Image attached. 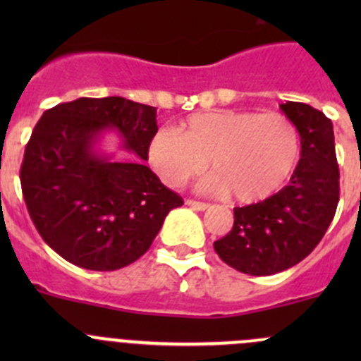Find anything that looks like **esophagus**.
Instances as JSON below:
<instances>
[{
    "label": "esophagus",
    "instance_id": "esophagus-1",
    "mask_svg": "<svg viewBox=\"0 0 361 361\" xmlns=\"http://www.w3.org/2000/svg\"><path fill=\"white\" fill-rule=\"evenodd\" d=\"M187 206L194 207V209H199V211H206L207 207H209V204L201 202V201H194V199H187Z\"/></svg>",
    "mask_w": 361,
    "mask_h": 361
}]
</instances>
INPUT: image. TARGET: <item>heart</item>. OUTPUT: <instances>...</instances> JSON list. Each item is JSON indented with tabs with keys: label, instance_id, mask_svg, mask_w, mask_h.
I'll use <instances>...</instances> for the list:
<instances>
[{
	"label": "heart",
	"instance_id": "heart-1",
	"mask_svg": "<svg viewBox=\"0 0 361 361\" xmlns=\"http://www.w3.org/2000/svg\"><path fill=\"white\" fill-rule=\"evenodd\" d=\"M300 155L295 123L279 111L211 110L174 129H160L148 143V162L169 187H180L207 167L202 188L243 204L274 195L290 180Z\"/></svg>",
	"mask_w": 361,
	"mask_h": 361
}]
</instances>
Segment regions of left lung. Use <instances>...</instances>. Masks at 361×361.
Returning a JSON list of instances; mask_svg holds the SVG:
<instances>
[{
    "instance_id": "8db88e82",
    "label": "left lung",
    "mask_w": 361,
    "mask_h": 361,
    "mask_svg": "<svg viewBox=\"0 0 361 361\" xmlns=\"http://www.w3.org/2000/svg\"><path fill=\"white\" fill-rule=\"evenodd\" d=\"M300 136V160L278 194L234 207L232 231L214 241L218 257L239 272L269 276L304 260L332 224L338 204L334 126L304 103L281 104Z\"/></svg>"
}]
</instances>
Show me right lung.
Wrapping results in <instances>:
<instances>
[{
	"instance_id": "add662e5",
	"label": "right lung",
	"mask_w": 361,
	"mask_h": 361,
	"mask_svg": "<svg viewBox=\"0 0 361 361\" xmlns=\"http://www.w3.org/2000/svg\"><path fill=\"white\" fill-rule=\"evenodd\" d=\"M104 128L148 160L157 108L126 97H80L42 115L25 145L20 187L43 241L89 271H116L145 255L183 199L141 161L111 163L93 152Z\"/></svg>"
}]
</instances>
